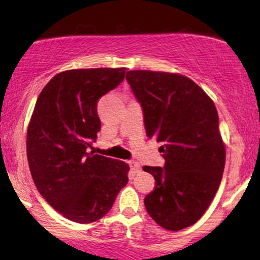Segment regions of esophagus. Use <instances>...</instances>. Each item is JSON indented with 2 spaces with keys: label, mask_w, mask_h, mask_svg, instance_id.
<instances>
[{
  "label": "esophagus",
  "mask_w": 260,
  "mask_h": 260,
  "mask_svg": "<svg viewBox=\"0 0 260 260\" xmlns=\"http://www.w3.org/2000/svg\"><path fill=\"white\" fill-rule=\"evenodd\" d=\"M128 165H129V168H131V170H132L133 172H138L139 170H140L139 164L137 162V161H133V160L128 161Z\"/></svg>",
  "instance_id": "1"
}]
</instances>
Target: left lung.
<instances>
[{"label": "left lung", "instance_id": "1", "mask_svg": "<svg viewBox=\"0 0 260 260\" xmlns=\"http://www.w3.org/2000/svg\"><path fill=\"white\" fill-rule=\"evenodd\" d=\"M126 79L143 109L148 137L162 144L165 160L162 168H143L155 178V189L144 198L145 209L164 229L188 228L210 205L225 168L215 105L180 74L129 71Z\"/></svg>", "mask_w": 260, "mask_h": 260}]
</instances>
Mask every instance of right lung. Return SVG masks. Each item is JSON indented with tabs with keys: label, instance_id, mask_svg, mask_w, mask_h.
<instances>
[{
	"label": "right lung",
	"instance_id": "add662e5",
	"mask_svg": "<svg viewBox=\"0 0 260 260\" xmlns=\"http://www.w3.org/2000/svg\"><path fill=\"white\" fill-rule=\"evenodd\" d=\"M126 68L56 74L35 104L26 136L29 169L39 193L67 219L94 222L112 208L129 166L90 151L101 123L98 100L123 82Z\"/></svg>",
	"mask_w": 260,
	"mask_h": 260
}]
</instances>
